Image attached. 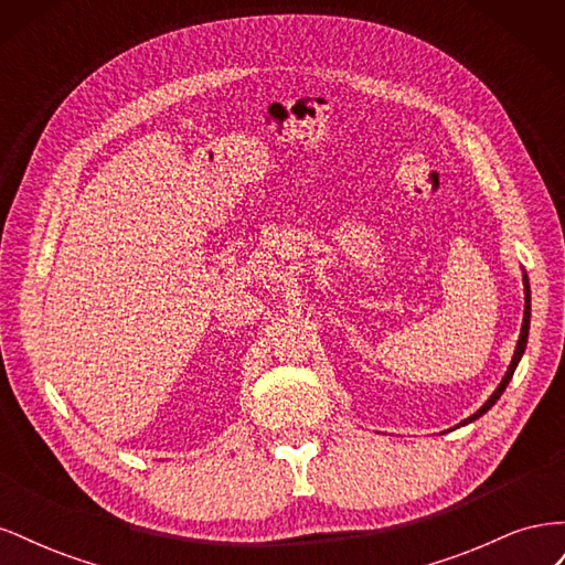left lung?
I'll list each match as a JSON object with an SVG mask.
<instances>
[{
	"mask_svg": "<svg viewBox=\"0 0 565 565\" xmlns=\"http://www.w3.org/2000/svg\"><path fill=\"white\" fill-rule=\"evenodd\" d=\"M523 289H525V309H523V324H521V337H519V341H516V351H514V358H511V363H509V370H507V374L502 377V382H500V386L492 391V396L483 403V407L481 409H476V413L471 415V417H467L465 422H461L459 426H465V424H471L473 419H478L481 415H486L488 409L500 401V396L504 393V388H507V384L511 382V377H514V370H516V365H519V361H521V355H523V351H525V344H527V330H530V282H527V276L523 273Z\"/></svg>",
	"mask_w": 565,
	"mask_h": 565,
	"instance_id": "obj_1",
	"label": "left lung"
}]
</instances>
